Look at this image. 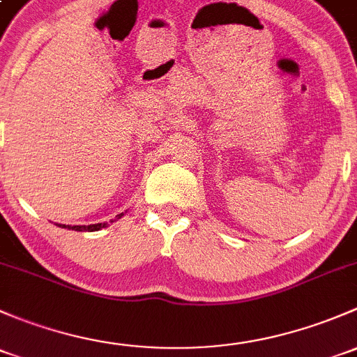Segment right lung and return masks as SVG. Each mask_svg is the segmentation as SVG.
<instances>
[{"label": "right lung", "instance_id": "add662e5", "mask_svg": "<svg viewBox=\"0 0 357 357\" xmlns=\"http://www.w3.org/2000/svg\"><path fill=\"white\" fill-rule=\"evenodd\" d=\"M125 215V213H119V215H116L118 219H121V217ZM112 222V220H111ZM59 227L63 229H71V231H87V232H93V231H99V229L102 227H107V222H100V224H90V226H66V224H58Z\"/></svg>", "mask_w": 357, "mask_h": 357}]
</instances>
